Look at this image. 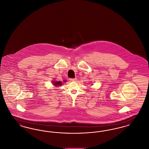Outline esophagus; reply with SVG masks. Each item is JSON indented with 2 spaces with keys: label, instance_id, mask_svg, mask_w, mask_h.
I'll list each match as a JSON object with an SVG mask.
<instances>
[{
  "label": "esophagus",
  "instance_id": "obj_1",
  "mask_svg": "<svg viewBox=\"0 0 149 149\" xmlns=\"http://www.w3.org/2000/svg\"><path fill=\"white\" fill-rule=\"evenodd\" d=\"M77 78H73V79H70V80L71 81H75L77 80Z\"/></svg>",
  "mask_w": 149,
  "mask_h": 149
}]
</instances>
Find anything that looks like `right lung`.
<instances>
[{
	"label": "right lung",
	"instance_id": "obj_1",
	"mask_svg": "<svg viewBox=\"0 0 149 149\" xmlns=\"http://www.w3.org/2000/svg\"><path fill=\"white\" fill-rule=\"evenodd\" d=\"M52 84H54V86L58 87V86H61V85L62 84V82L61 81H52Z\"/></svg>",
	"mask_w": 149,
	"mask_h": 149
}]
</instances>
